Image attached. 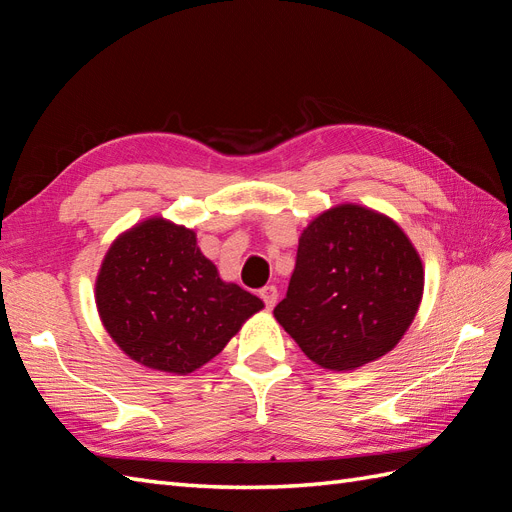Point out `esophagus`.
<instances>
[{"label":"esophagus","instance_id":"34e87169","mask_svg":"<svg viewBox=\"0 0 512 512\" xmlns=\"http://www.w3.org/2000/svg\"><path fill=\"white\" fill-rule=\"evenodd\" d=\"M260 299L265 301L267 309H273L275 303H277V288L275 286H265L260 290Z\"/></svg>","mask_w":512,"mask_h":512}]
</instances>
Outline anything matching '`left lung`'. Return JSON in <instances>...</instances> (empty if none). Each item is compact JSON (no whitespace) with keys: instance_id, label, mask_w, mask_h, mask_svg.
Listing matches in <instances>:
<instances>
[{"instance_id":"1","label":"left lung","mask_w":512,"mask_h":512,"mask_svg":"<svg viewBox=\"0 0 512 512\" xmlns=\"http://www.w3.org/2000/svg\"><path fill=\"white\" fill-rule=\"evenodd\" d=\"M423 262L391 218L359 205L320 213L299 239L275 320L324 369L348 371L393 350L423 297Z\"/></svg>"}]
</instances>
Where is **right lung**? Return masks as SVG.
I'll return each mask as SVG.
<instances>
[{"instance_id":"add662e5","label":"right lung","mask_w":512,"mask_h":512,"mask_svg":"<svg viewBox=\"0 0 512 512\" xmlns=\"http://www.w3.org/2000/svg\"><path fill=\"white\" fill-rule=\"evenodd\" d=\"M104 329L130 359L168 374H192L230 342L262 301L218 269L194 230L151 218L106 252L96 282Z\"/></svg>"}]
</instances>
